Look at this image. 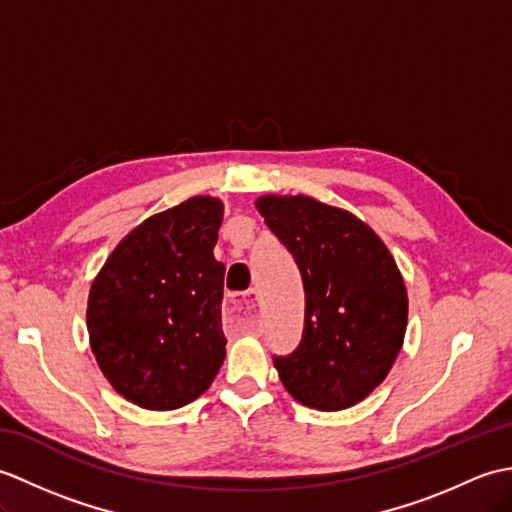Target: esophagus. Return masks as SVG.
<instances>
[{
    "instance_id": "obj_1",
    "label": "esophagus",
    "mask_w": 512,
    "mask_h": 512,
    "mask_svg": "<svg viewBox=\"0 0 512 512\" xmlns=\"http://www.w3.org/2000/svg\"><path fill=\"white\" fill-rule=\"evenodd\" d=\"M224 323L237 332L257 330V292L246 295H228L224 301Z\"/></svg>"
}]
</instances>
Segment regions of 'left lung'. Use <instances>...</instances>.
Instances as JSON below:
<instances>
[{"mask_svg": "<svg viewBox=\"0 0 512 512\" xmlns=\"http://www.w3.org/2000/svg\"><path fill=\"white\" fill-rule=\"evenodd\" d=\"M270 231L301 270V343L275 356L288 394L319 411L367 398L394 365L407 332V288L383 239L350 211L310 195H262Z\"/></svg>", "mask_w": 512, "mask_h": 512, "instance_id": "1", "label": "left lung"}]
</instances>
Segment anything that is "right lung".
I'll use <instances>...</instances> for the list:
<instances>
[{"instance_id":"right-lung-1","label":"right lung","mask_w":512,"mask_h":512,"mask_svg":"<svg viewBox=\"0 0 512 512\" xmlns=\"http://www.w3.org/2000/svg\"><path fill=\"white\" fill-rule=\"evenodd\" d=\"M224 202L195 195L147 217L105 259L88 297L103 376L140 409L171 411L211 387L226 356L224 264L213 248Z\"/></svg>"}]
</instances>
